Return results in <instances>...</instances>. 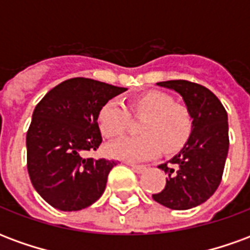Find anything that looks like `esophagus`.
<instances>
[{
  "instance_id": "obj_1",
  "label": "esophagus",
  "mask_w": 250,
  "mask_h": 250,
  "mask_svg": "<svg viewBox=\"0 0 250 250\" xmlns=\"http://www.w3.org/2000/svg\"><path fill=\"white\" fill-rule=\"evenodd\" d=\"M131 166V168L135 171V173H143L146 170V166H139V165H132V163H128Z\"/></svg>"
}]
</instances>
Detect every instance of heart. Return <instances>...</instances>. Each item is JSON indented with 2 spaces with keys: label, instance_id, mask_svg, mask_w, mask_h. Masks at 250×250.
<instances>
[{
  "label": "heart",
  "instance_id": "obj_1",
  "mask_svg": "<svg viewBox=\"0 0 250 250\" xmlns=\"http://www.w3.org/2000/svg\"><path fill=\"white\" fill-rule=\"evenodd\" d=\"M131 112L145 116L139 136H125L109 143V157L130 162L147 161L163 151L175 152L185 146L193 130L188 109L173 102V98L159 91H150L132 99ZM130 115L119 99H109L100 107L98 123L107 138L122 135L127 128Z\"/></svg>",
  "mask_w": 250,
  "mask_h": 250
}]
</instances>
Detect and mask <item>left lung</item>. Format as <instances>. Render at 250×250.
Listing matches in <instances>:
<instances>
[{
  "instance_id": "1",
  "label": "left lung",
  "mask_w": 250,
  "mask_h": 250,
  "mask_svg": "<svg viewBox=\"0 0 250 250\" xmlns=\"http://www.w3.org/2000/svg\"><path fill=\"white\" fill-rule=\"evenodd\" d=\"M184 99L193 119V130L182 150L158 167L167 174L162 191L154 201L173 210H188L204 204L220 186L228 150V114L214 93L188 80L157 83Z\"/></svg>"
}]
</instances>
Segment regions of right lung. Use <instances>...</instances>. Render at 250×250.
I'll use <instances>...</instances> for the list:
<instances>
[{
    "label": "right lung",
    "mask_w": 250,
    "mask_h": 250,
    "mask_svg": "<svg viewBox=\"0 0 250 250\" xmlns=\"http://www.w3.org/2000/svg\"><path fill=\"white\" fill-rule=\"evenodd\" d=\"M127 91L107 83L73 77L52 88L36 105L26 134L30 182L41 198L62 211L96 202L116 162L85 158L102 143L100 107Z\"/></svg>",
    "instance_id": "right-lung-1"
}]
</instances>
